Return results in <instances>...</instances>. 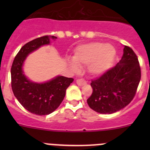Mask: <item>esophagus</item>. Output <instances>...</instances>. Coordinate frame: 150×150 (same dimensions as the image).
Returning <instances> with one entry per match:
<instances>
[{"instance_id": "1", "label": "esophagus", "mask_w": 150, "mask_h": 150, "mask_svg": "<svg viewBox=\"0 0 150 150\" xmlns=\"http://www.w3.org/2000/svg\"><path fill=\"white\" fill-rule=\"evenodd\" d=\"M76 84H77L78 86H84V85L86 84V82L85 81L84 79H76Z\"/></svg>"}]
</instances>
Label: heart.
<instances>
[{"mask_svg":"<svg viewBox=\"0 0 150 150\" xmlns=\"http://www.w3.org/2000/svg\"><path fill=\"white\" fill-rule=\"evenodd\" d=\"M116 50L109 43L91 42L77 46L73 60L69 62L71 69L79 71V66L88 65V71L93 76H99L112 66L116 58Z\"/></svg>","mask_w":150,"mask_h":150,"instance_id":"heart-1","label":"heart"}]
</instances>
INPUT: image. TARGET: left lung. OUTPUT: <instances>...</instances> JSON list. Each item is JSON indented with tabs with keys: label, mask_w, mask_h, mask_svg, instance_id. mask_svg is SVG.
Here are the masks:
<instances>
[{
	"label": "left lung",
	"mask_w": 150,
	"mask_h": 150,
	"mask_svg": "<svg viewBox=\"0 0 150 150\" xmlns=\"http://www.w3.org/2000/svg\"><path fill=\"white\" fill-rule=\"evenodd\" d=\"M140 77L137 55L130 47L124 46L120 62L91 81L93 91L87 100L88 106L102 114H111L123 109L133 100Z\"/></svg>",
	"instance_id": "left-lung-1"
}]
</instances>
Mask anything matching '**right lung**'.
<instances>
[{
  "mask_svg": "<svg viewBox=\"0 0 150 150\" xmlns=\"http://www.w3.org/2000/svg\"><path fill=\"white\" fill-rule=\"evenodd\" d=\"M55 36H43L22 46L15 57L11 67V85L13 94L28 111L39 116L49 115L59 107L65 96L66 89L73 78L57 76L45 83H35L25 75L24 62L29 54L42 46L50 44Z\"/></svg>",
  "mask_w": 150,
  "mask_h": 150,
  "instance_id": "obj_1",
  "label": "right lung"
}]
</instances>
